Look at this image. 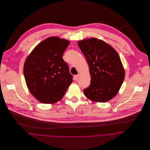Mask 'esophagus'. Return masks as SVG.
Segmentation results:
<instances>
[{
  "instance_id": "obj_1",
  "label": "esophagus",
  "mask_w": 150,
  "mask_h": 150,
  "mask_svg": "<svg viewBox=\"0 0 150 150\" xmlns=\"http://www.w3.org/2000/svg\"><path fill=\"white\" fill-rule=\"evenodd\" d=\"M79 74H77L74 76V80L75 81H77L79 79Z\"/></svg>"
}]
</instances>
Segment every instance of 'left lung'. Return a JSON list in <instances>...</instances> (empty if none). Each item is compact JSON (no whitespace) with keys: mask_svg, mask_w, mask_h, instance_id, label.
I'll use <instances>...</instances> for the list:
<instances>
[{"mask_svg":"<svg viewBox=\"0 0 150 150\" xmlns=\"http://www.w3.org/2000/svg\"><path fill=\"white\" fill-rule=\"evenodd\" d=\"M78 45L89 65L91 84L84 89L88 99L106 102L118 93L125 78V71L117 51L107 43L91 38Z\"/></svg>","mask_w":150,"mask_h":150,"instance_id":"8db88e82","label":"left lung"}]
</instances>
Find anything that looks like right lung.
I'll use <instances>...</instances> for the list:
<instances>
[{
	"label": "right lung",
	"mask_w": 150,
	"mask_h": 150,
	"mask_svg": "<svg viewBox=\"0 0 150 150\" xmlns=\"http://www.w3.org/2000/svg\"><path fill=\"white\" fill-rule=\"evenodd\" d=\"M69 41L50 37L39 43L26 58L23 74L30 93L40 102L61 100L73 81L63 54Z\"/></svg>",
	"instance_id": "add662e5"
}]
</instances>
